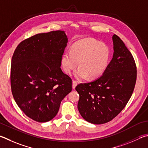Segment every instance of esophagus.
Here are the masks:
<instances>
[{
    "mask_svg": "<svg viewBox=\"0 0 148 148\" xmlns=\"http://www.w3.org/2000/svg\"><path fill=\"white\" fill-rule=\"evenodd\" d=\"M77 82L76 81V80H73V82H72V88H76V86L77 85Z\"/></svg>",
    "mask_w": 148,
    "mask_h": 148,
    "instance_id": "esophagus-1",
    "label": "esophagus"
}]
</instances>
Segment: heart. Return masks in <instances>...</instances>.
Segmentation results:
<instances>
[{
    "mask_svg": "<svg viewBox=\"0 0 148 148\" xmlns=\"http://www.w3.org/2000/svg\"><path fill=\"white\" fill-rule=\"evenodd\" d=\"M110 59V50L106 44L92 38H84L72 45L61 58L63 71L69 74L78 65L75 77L79 79L89 76L96 77L106 71Z\"/></svg>",
    "mask_w": 148,
    "mask_h": 148,
    "instance_id": "heart-1",
    "label": "heart"
}]
</instances>
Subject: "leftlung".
I'll return each instance as SVG.
<instances>
[{
    "label": "left lung",
    "instance_id": "obj_1",
    "mask_svg": "<svg viewBox=\"0 0 148 148\" xmlns=\"http://www.w3.org/2000/svg\"><path fill=\"white\" fill-rule=\"evenodd\" d=\"M114 53L102 76L76 87L82 116L94 124L112 120L125 107L135 88L136 66L131 53L120 37L114 35Z\"/></svg>",
    "mask_w": 148,
    "mask_h": 148
}]
</instances>
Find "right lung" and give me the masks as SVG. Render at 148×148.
<instances>
[{"label":"right lung","mask_w":148,"mask_h":148,"mask_svg":"<svg viewBox=\"0 0 148 148\" xmlns=\"http://www.w3.org/2000/svg\"><path fill=\"white\" fill-rule=\"evenodd\" d=\"M67 42L63 31L38 34L21 42L13 54V96L24 113L36 122L53 119L72 89V79L61 69Z\"/></svg>","instance_id":"right-lung-1"}]
</instances>
